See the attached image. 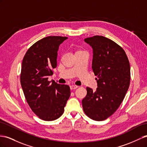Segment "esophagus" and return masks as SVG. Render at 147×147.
I'll return each instance as SVG.
<instances>
[{"label":"esophagus","mask_w":147,"mask_h":147,"mask_svg":"<svg viewBox=\"0 0 147 147\" xmlns=\"http://www.w3.org/2000/svg\"><path fill=\"white\" fill-rule=\"evenodd\" d=\"M78 88V86H76V85H71L70 86V89H77Z\"/></svg>","instance_id":"esophagus-1"}]
</instances>
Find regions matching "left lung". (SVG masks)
<instances>
[{"label": "left lung", "mask_w": 147, "mask_h": 147, "mask_svg": "<svg viewBox=\"0 0 147 147\" xmlns=\"http://www.w3.org/2000/svg\"><path fill=\"white\" fill-rule=\"evenodd\" d=\"M84 41L92 48V69L97 76V88L96 91L86 88L82 108L89 118L102 121L114 114L125 97L130 85V63L123 48L106 37L94 36Z\"/></svg>", "instance_id": "left-lung-1"}]
</instances>
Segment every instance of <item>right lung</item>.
<instances>
[{
  "instance_id": "1",
  "label": "right lung",
  "mask_w": 147,
  "mask_h": 147,
  "mask_svg": "<svg viewBox=\"0 0 147 147\" xmlns=\"http://www.w3.org/2000/svg\"><path fill=\"white\" fill-rule=\"evenodd\" d=\"M67 37L50 36L36 41L22 61L20 82L32 111L46 121L58 119L71 94L69 86L48 81L57 66L59 47Z\"/></svg>"
}]
</instances>
